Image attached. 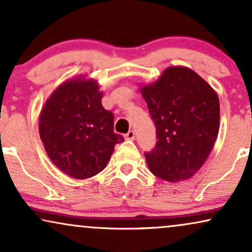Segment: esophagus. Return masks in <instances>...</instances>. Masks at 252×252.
Wrapping results in <instances>:
<instances>
[{"mask_svg": "<svg viewBox=\"0 0 252 252\" xmlns=\"http://www.w3.org/2000/svg\"><path fill=\"white\" fill-rule=\"evenodd\" d=\"M126 138L130 139V141L135 139V131H133V130H129V131L126 133Z\"/></svg>", "mask_w": 252, "mask_h": 252, "instance_id": "obj_1", "label": "esophagus"}]
</instances>
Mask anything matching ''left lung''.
<instances>
[{
    "label": "left lung",
    "mask_w": 252,
    "mask_h": 252,
    "mask_svg": "<svg viewBox=\"0 0 252 252\" xmlns=\"http://www.w3.org/2000/svg\"><path fill=\"white\" fill-rule=\"evenodd\" d=\"M157 142L145 159L150 171L170 183L192 177L211 154L220 126L218 94L192 69L168 67L142 88Z\"/></svg>",
    "instance_id": "1"
}]
</instances>
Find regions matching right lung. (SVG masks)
<instances>
[{
  "label": "right lung",
  "mask_w": 252,
  "mask_h": 252,
  "mask_svg": "<svg viewBox=\"0 0 252 252\" xmlns=\"http://www.w3.org/2000/svg\"><path fill=\"white\" fill-rule=\"evenodd\" d=\"M94 80L66 81L40 113L39 135L53 164L67 176L87 179L106 167L124 137L114 132V115L101 103Z\"/></svg>",
  "instance_id": "obj_1"
}]
</instances>
